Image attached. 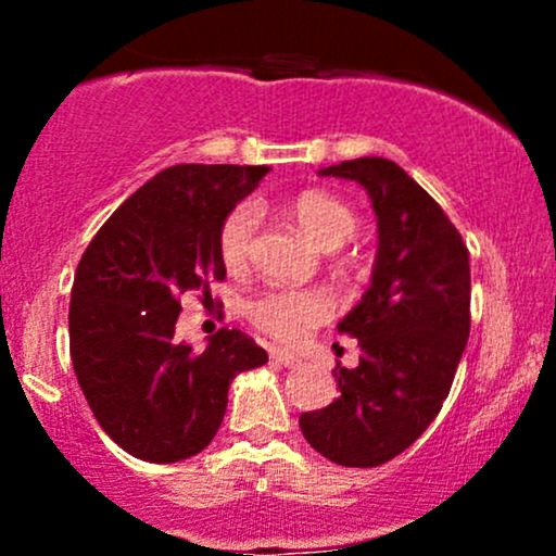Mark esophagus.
<instances>
[{"label":"esophagus","mask_w":556,"mask_h":556,"mask_svg":"<svg viewBox=\"0 0 556 556\" xmlns=\"http://www.w3.org/2000/svg\"><path fill=\"white\" fill-rule=\"evenodd\" d=\"M271 361L279 363V366H285V368H295L298 363H300L295 355L285 353V350H271Z\"/></svg>","instance_id":"obj_1"}]
</instances>
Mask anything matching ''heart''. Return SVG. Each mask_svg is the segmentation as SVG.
<instances>
[{
	"label": "heart",
	"mask_w": 556,
	"mask_h": 556,
	"mask_svg": "<svg viewBox=\"0 0 556 556\" xmlns=\"http://www.w3.org/2000/svg\"><path fill=\"white\" fill-rule=\"evenodd\" d=\"M290 212L305 238L324 251H334L348 242L358 227V216L340 198L324 190H303L292 198ZM256 206L240 203L225 216L216 235L219 258L229 271H242L251 258L253 232H256ZM331 316V300L324 290H266L248 303L253 327L279 342H298L308 329L321 327Z\"/></svg>",
	"instance_id": "1"
}]
</instances>
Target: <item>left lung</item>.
Listing matches in <instances>:
<instances>
[{"instance_id":"left-lung-1","label":"left lung","mask_w":556,"mask_h":556,"mask_svg":"<svg viewBox=\"0 0 556 556\" xmlns=\"http://www.w3.org/2000/svg\"><path fill=\"white\" fill-rule=\"evenodd\" d=\"M361 182L379 222L371 287L342 318L361 363H337L340 397L300 416L316 452L348 468H376L429 429L450 394L470 334L468 248L433 198L405 169L361 156L321 169Z\"/></svg>"}]
</instances>
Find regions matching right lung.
<instances>
[{"label":"right lung","instance_id":"add662e5","mask_svg":"<svg viewBox=\"0 0 556 556\" xmlns=\"http://www.w3.org/2000/svg\"><path fill=\"white\" fill-rule=\"evenodd\" d=\"M269 167L177 164L138 188L93 235L75 269L70 355L88 407L138 460L206 450L240 371L269 361L240 329L206 350L175 340L180 298L227 277L216 235Z\"/></svg>","mask_w":556,"mask_h":556}]
</instances>
